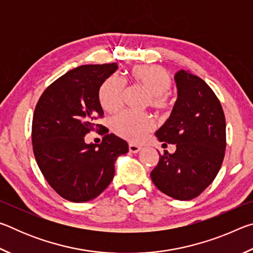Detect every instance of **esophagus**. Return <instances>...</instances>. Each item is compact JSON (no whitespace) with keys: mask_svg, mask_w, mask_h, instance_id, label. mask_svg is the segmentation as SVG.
I'll return each instance as SVG.
<instances>
[{"mask_svg":"<svg viewBox=\"0 0 253 253\" xmlns=\"http://www.w3.org/2000/svg\"><path fill=\"white\" fill-rule=\"evenodd\" d=\"M128 149H129L130 153H137V152H139L140 146H138V145H135V144H129L128 145Z\"/></svg>","mask_w":253,"mask_h":253,"instance_id":"1","label":"esophagus"}]
</instances>
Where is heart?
<instances>
[{"mask_svg": "<svg viewBox=\"0 0 253 253\" xmlns=\"http://www.w3.org/2000/svg\"><path fill=\"white\" fill-rule=\"evenodd\" d=\"M129 81L148 93L146 104L158 113H166L174 105L169 89L173 79L169 72L161 66H135L129 70ZM124 95V84L116 77L107 78L99 88V102L102 109L114 111L119 108ZM110 127L115 134L131 142H137L152 130L153 123L148 115L122 111L114 116Z\"/></svg>", "mask_w": 253, "mask_h": 253, "instance_id": "heart-1", "label": "heart"}]
</instances>
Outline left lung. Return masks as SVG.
Wrapping results in <instances>:
<instances>
[{
  "mask_svg": "<svg viewBox=\"0 0 253 253\" xmlns=\"http://www.w3.org/2000/svg\"><path fill=\"white\" fill-rule=\"evenodd\" d=\"M175 81L177 100L155 135L161 142L176 145V151L160 154L151 177L164 194L187 201L202 193L219 173L226 146L225 117L204 80L179 70Z\"/></svg>",
  "mask_w": 253,
  "mask_h": 253,
  "instance_id": "obj_1",
  "label": "left lung"
}]
</instances>
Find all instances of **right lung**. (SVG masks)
Instances as JSON below:
<instances>
[{"mask_svg":"<svg viewBox=\"0 0 253 253\" xmlns=\"http://www.w3.org/2000/svg\"><path fill=\"white\" fill-rule=\"evenodd\" d=\"M117 63L84 65L68 71L42 93L32 119V146L38 166L49 185L71 202L97 198L113 181L115 162L128 152L125 140L106 134L97 121L102 83ZM90 131L105 134L100 144H85Z\"/></svg>","mask_w":253,"mask_h":253,"instance_id":"1","label":"right lung"}]
</instances>
